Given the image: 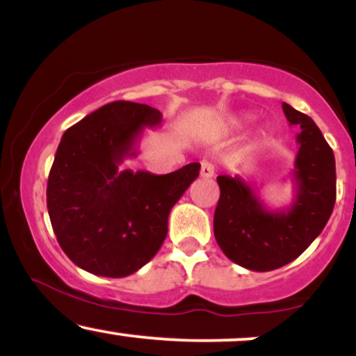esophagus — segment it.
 <instances>
[{
  "mask_svg": "<svg viewBox=\"0 0 356 356\" xmlns=\"http://www.w3.org/2000/svg\"><path fill=\"white\" fill-rule=\"evenodd\" d=\"M214 174H216L214 164H211V162H202V164H201V177L211 179V177H214Z\"/></svg>",
  "mask_w": 356,
  "mask_h": 356,
  "instance_id": "esophagus-1",
  "label": "esophagus"
}]
</instances>
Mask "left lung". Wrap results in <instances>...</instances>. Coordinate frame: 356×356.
<instances>
[{
    "mask_svg": "<svg viewBox=\"0 0 356 356\" xmlns=\"http://www.w3.org/2000/svg\"><path fill=\"white\" fill-rule=\"evenodd\" d=\"M283 112L289 125L300 127L293 202L271 211L243 177H218L216 241L232 263L251 271H273L296 259L320 236L337 199L332 147L308 115L288 104H283Z\"/></svg>",
    "mask_w": 356,
    "mask_h": 356,
    "instance_id": "1",
    "label": "left lung"
}]
</instances>
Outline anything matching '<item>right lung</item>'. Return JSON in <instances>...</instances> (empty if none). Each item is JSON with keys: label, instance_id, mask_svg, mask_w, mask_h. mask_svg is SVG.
I'll return each mask as SVG.
<instances>
[{"label": "right lung", "instance_id": "1", "mask_svg": "<svg viewBox=\"0 0 356 356\" xmlns=\"http://www.w3.org/2000/svg\"><path fill=\"white\" fill-rule=\"evenodd\" d=\"M162 122L157 108L118 100L81 118L61 137L47 187V206L61 249L97 276L132 275L157 254L174 204L201 164L175 172L120 170L137 157L144 129Z\"/></svg>", "mask_w": 356, "mask_h": 356}]
</instances>
